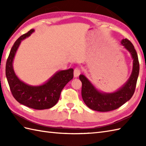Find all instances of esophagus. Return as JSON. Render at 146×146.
I'll return each mask as SVG.
<instances>
[{"label":"esophagus","instance_id":"esophagus-1","mask_svg":"<svg viewBox=\"0 0 146 146\" xmlns=\"http://www.w3.org/2000/svg\"><path fill=\"white\" fill-rule=\"evenodd\" d=\"M80 73H81V70L80 68H76L74 70V77H75V78L78 77L80 75Z\"/></svg>","mask_w":146,"mask_h":146}]
</instances>
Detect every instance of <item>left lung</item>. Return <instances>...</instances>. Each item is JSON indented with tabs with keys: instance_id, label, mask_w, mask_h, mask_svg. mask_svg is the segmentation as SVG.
<instances>
[{
	"instance_id": "8db88e82",
	"label": "left lung",
	"mask_w": 146,
	"mask_h": 146,
	"mask_svg": "<svg viewBox=\"0 0 146 146\" xmlns=\"http://www.w3.org/2000/svg\"><path fill=\"white\" fill-rule=\"evenodd\" d=\"M121 44L130 52L133 59L131 75L122 87L113 92H102L96 88L85 75H80L79 76L82 83V98L86 106L92 110L98 111L115 110L129 101L134 94L139 73L137 54L134 46L127 39H123Z\"/></svg>"
}]
</instances>
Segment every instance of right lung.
Wrapping results in <instances>:
<instances>
[{
	"instance_id": "obj_1",
	"label": "right lung",
	"mask_w": 146,
	"mask_h": 146,
	"mask_svg": "<svg viewBox=\"0 0 146 146\" xmlns=\"http://www.w3.org/2000/svg\"><path fill=\"white\" fill-rule=\"evenodd\" d=\"M35 29L19 38L12 46L5 66V75L12 94L19 103L36 110L50 108L56 104L62 90L73 78V69L58 71L42 85H27L18 78L13 68L15 52L21 41L31 36Z\"/></svg>"
}]
</instances>
